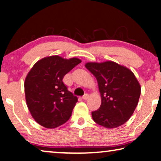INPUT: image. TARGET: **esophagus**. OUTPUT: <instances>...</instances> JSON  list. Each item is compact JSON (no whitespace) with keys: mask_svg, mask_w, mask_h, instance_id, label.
Instances as JSON below:
<instances>
[{"mask_svg":"<svg viewBox=\"0 0 161 161\" xmlns=\"http://www.w3.org/2000/svg\"><path fill=\"white\" fill-rule=\"evenodd\" d=\"M89 98V94H85L84 95V96L82 97V99H84V100H86V99H87Z\"/></svg>","mask_w":161,"mask_h":161,"instance_id":"esophagus-1","label":"esophagus"}]
</instances>
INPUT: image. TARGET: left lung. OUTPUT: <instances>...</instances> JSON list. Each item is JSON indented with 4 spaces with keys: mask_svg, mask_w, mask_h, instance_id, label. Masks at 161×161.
<instances>
[{
    "mask_svg": "<svg viewBox=\"0 0 161 161\" xmlns=\"http://www.w3.org/2000/svg\"><path fill=\"white\" fill-rule=\"evenodd\" d=\"M85 67L96 77L102 98L92 112L97 124L107 129L123 125L132 116L141 95V86L130 69L112 61L88 62Z\"/></svg>",
    "mask_w": 161,
    "mask_h": 161,
    "instance_id": "1",
    "label": "left lung"
}]
</instances>
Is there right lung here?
Instances as JSON below:
<instances>
[{
  "instance_id": "1",
  "label": "right lung",
  "mask_w": 161,
  "mask_h": 161,
  "mask_svg": "<svg viewBox=\"0 0 161 161\" xmlns=\"http://www.w3.org/2000/svg\"><path fill=\"white\" fill-rule=\"evenodd\" d=\"M80 62L75 58L47 57L37 62L29 72L25 80L26 103L40 125L54 129L69 119L78 99L68 90L62 80Z\"/></svg>"
}]
</instances>
